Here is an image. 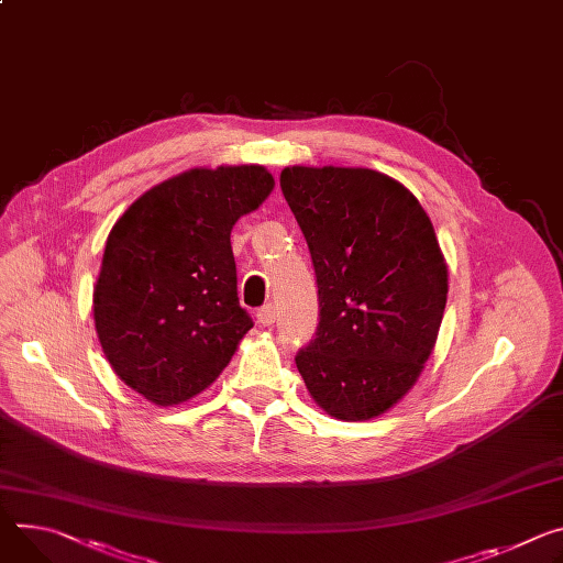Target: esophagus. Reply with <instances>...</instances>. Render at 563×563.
Returning a JSON list of instances; mask_svg holds the SVG:
<instances>
[{"label": "esophagus", "mask_w": 563, "mask_h": 563, "mask_svg": "<svg viewBox=\"0 0 563 563\" xmlns=\"http://www.w3.org/2000/svg\"><path fill=\"white\" fill-rule=\"evenodd\" d=\"M255 319H258V323H263V325H272L276 321L274 305H263V308L255 312Z\"/></svg>", "instance_id": "esophagus-1"}]
</instances>
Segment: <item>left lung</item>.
<instances>
[{
	"label": "left lung",
	"mask_w": 563,
	"mask_h": 563,
	"mask_svg": "<svg viewBox=\"0 0 563 563\" xmlns=\"http://www.w3.org/2000/svg\"><path fill=\"white\" fill-rule=\"evenodd\" d=\"M319 287L296 368L336 420L382 416L418 382L446 305V265L416 195L368 168L280 173Z\"/></svg>",
	"instance_id": "left-lung-1"
}]
</instances>
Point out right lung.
Returning <instances> with one entry per match:
<instances>
[{"label": "right lung", "mask_w": 563, "mask_h": 563, "mask_svg": "<svg viewBox=\"0 0 563 563\" xmlns=\"http://www.w3.org/2000/svg\"><path fill=\"white\" fill-rule=\"evenodd\" d=\"M274 188L263 166L192 168L143 192L108 235L93 321L114 373L159 406L209 388L253 328L233 224Z\"/></svg>", "instance_id": "right-lung-1"}]
</instances>
